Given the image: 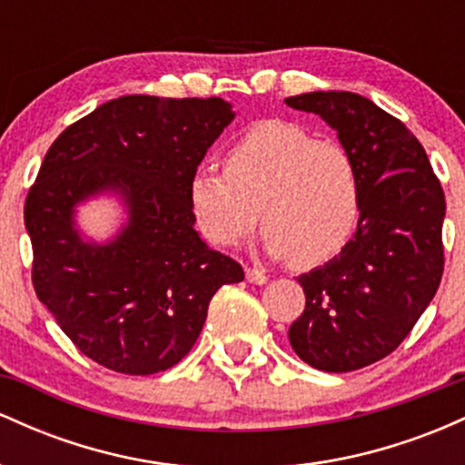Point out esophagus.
<instances>
[{"mask_svg": "<svg viewBox=\"0 0 465 465\" xmlns=\"http://www.w3.org/2000/svg\"><path fill=\"white\" fill-rule=\"evenodd\" d=\"M244 275H247V282H251V284H258L262 286L269 282V275L264 273V271H258V269H247L244 271Z\"/></svg>", "mask_w": 465, "mask_h": 465, "instance_id": "1", "label": "esophagus"}]
</instances>
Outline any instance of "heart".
<instances>
[{
    "instance_id": "1",
    "label": "heart",
    "mask_w": 465,
    "mask_h": 465,
    "mask_svg": "<svg viewBox=\"0 0 465 465\" xmlns=\"http://www.w3.org/2000/svg\"><path fill=\"white\" fill-rule=\"evenodd\" d=\"M199 232L218 247H236L262 223L266 251L314 269L339 258L362 216L356 159L339 142L314 140L288 120H262L229 146L225 170L199 168L188 181Z\"/></svg>"
}]
</instances>
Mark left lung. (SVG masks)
I'll return each mask as SVG.
<instances>
[{
	"label": "left lung",
	"instance_id": "obj_1",
	"mask_svg": "<svg viewBox=\"0 0 465 465\" xmlns=\"http://www.w3.org/2000/svg\"><path fill=\"white\" fill-rule=\"evenodd\" d=\"M356 159L362 216L348 249L297 277L306 295L288 341L322 371H354L385 359L435 297L444 273L446 199L429 157L402 122L351 92L292 95Z\"/></svg>",
	"mask_w": 465,
	"mask_h": 465
}]
</instances>
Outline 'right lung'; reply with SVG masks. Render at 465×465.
Listing matches in <instances>:
<instances>
[{
  "label": "right lung",
  "instance_id": "add662e5",
  "mask_svg": "<svg viewBox=\"0 0 465 465\" xmlns=\"http://www.w3.org/2000/svg\"><path fill=\"white\" fill-rule=\"evenodd\" d=\"M236 117L223 98L122 95L67 126L25 199L36 297L84 356L131 376L177 365L212 297L242 266L203 242L188 181ZM109 195L125 218L111 239L77 229V207Z\"/></svg>",
  "mask_w": 465,
  "mask_h": 465
}]
</instances>
